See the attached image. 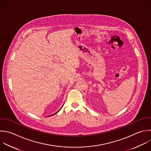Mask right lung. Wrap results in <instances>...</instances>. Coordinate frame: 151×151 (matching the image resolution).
Wrapping results in <instances>:
<instances>
[{"instance_id": "1", "label": "right lung", "mask_w": 151, "mask_h": 151, "mask_svg": "<svg viewBox=\"0 0 151 151\" xmlns=\"http://www.w3.org/2000/svg\"><path fill=\"white\" fill-rule=\"evenodd\" d=\"M58 111H59V110H58V111H57V113H58ZM55 113V114H56V113Z\"/></svg>"}]
</instances>
